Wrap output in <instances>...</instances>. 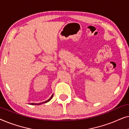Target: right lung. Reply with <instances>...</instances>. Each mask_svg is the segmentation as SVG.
<instances>
[{"label": "right lung", "mask_w": 129, "mask_h": 129, "mask_svg": "<svg viewBox=\"0 0 129 129\" xmlns=\"http://www.w3.org/2000/svg\"><path fill=\"white\" fill-rule=\"evenodd\" d=\"M53 94H52V96L50 97V99H48L47 100H46V101H45V102H42V103H30V105H41V104H43V103H47V102H48L49 101H50V100L52 99V97H53Z\"/></svg>", "instance_id": "right-lung-1"}]
</instances>
